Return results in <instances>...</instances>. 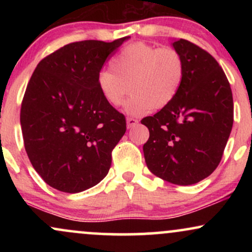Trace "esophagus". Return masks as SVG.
I'll list each match as a JSON object with an SVG mask.
<instances>
[{"label":"esophagus","mask_w":252,"mask_h":252,"mask_svg":"<svg viewBox=\"0 0 252 252\" xmlns=\"http://www.w3.org/2000/svg\"><path fill=\"white\" fill-rule=\"evenodd\" d=\"M137 123H138V121L135 120V118H131V117L126 118V128H128V129L132 128V126H137Z\"/></svg>","instance_id":"obj_1"}]
</instances>
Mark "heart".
Returning a JSON list of instances; mask_svg holds the SVG:
<instances>
[{"label": "heart", "instance_id": "heart-1", "mask_svg": "<svg viewBox=\"0 0 252 252\" xmlns=\"http://www.w3.org/2000/svg\"><path fill=\"white\" fill-rule=\"evenodd\" d=\"M109 70L97 76V88L108 105L117 108L124 97V112L142 116L168 105L180 91L185 78V63L174 48L156 47L144 42L130 43L110 62ZM129 89H127V86Z\"/></svg>", "mask_w": 252, "mask_h": 252}]
</instances>
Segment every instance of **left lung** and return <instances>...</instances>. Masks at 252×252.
Listing matches in <instances>:
<instances>
[{
	"instance_id": "obj_1",
	"label": "left lung",
	"mask_w": 252,
	"mask_h": 252,
	"mask_svg": "<svg viewBox=\"0 0 252 252\" xmlns=\"http://www.w3.org/2000/svg\"><path fill=\"white\" fill-rule=\"evenodd\" d=\"M172 46L184 59V82L168 105L141 121L149 130L143 154L153 174L189 186L220 162L232 129L233 99L224 71L210 53L184 39Z\"/></svg>"
}]
</instances>
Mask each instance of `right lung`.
<instances>
[{
    "label": "right lung",
    "instance_id": "obj_1",
    "mask_svg": "<svg viewBox=\"0 0 252 252\" xmlns=\"http://www.w3.org/2000/svg\"><path fill=\"white\" fill-rule=\"evenodd\" d=\"M128 39L68 43L32 74L20 114L22 136L32 166L53 189L79 193L108 174L111 152L126 126L100 96L97 76Z\"/></svg>",
    "mask_w": 252,
    "mask_h": 252
}]
</instances>
